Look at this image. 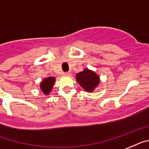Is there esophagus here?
Here are the masks:
<instances>
[{"mask_svg":"<svg viewBox=\"0 0 149 149\" xmlns=\"http://www.w3.org/2000/svg\"><path fill=\"white\" fill-rule=\"evenodd\" d=\"M63 74L64 75V76H69V75L70 74V72H64Z\"/></svg>","mask_w":149,"mask_h":149,"instance_id":"1","label":"esophagus"}]
</instances>
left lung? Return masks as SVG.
<instances>
[{
	"mask_svg": "<svg viewBox=\"0 0 149 149\" xmlns=\"http://www.w3.org/2000/svg\"><path fill=\"white\" fill-rule=\"evenodd\" d=\"M77 80L79 84L87 92H92L99 83V77L93 71L85 69L77 74Z\"/></svg>",
	"mask_w": 149,
	"mask_h": 149,
	"instance_id": "left-lung-1",
	"label": "left lung"
}]
</instances>
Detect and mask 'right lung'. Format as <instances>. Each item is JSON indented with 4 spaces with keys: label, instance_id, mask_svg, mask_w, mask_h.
Here are the masks:
<instances>
[{
    "label": "right lung",
    "instance_id": "right-lung-1",
    "mask_svg": "<svg viewBox=\"0 0 149 149\" xmlns=\"http://www.w3.org/2000/svg\"><path fill=\"white\" fill-rule=\"evenodd\" d=\"M54 82V78H53V77H48V78L44 79L41 82V86H40L42 92L46 95H48L49 92H51L52 87H53Z\"/></svg>",
    "mask_w": 149,
    "mask_h": 149
}]
</instances>
